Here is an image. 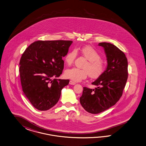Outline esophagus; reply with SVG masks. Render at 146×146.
I'll return each instance as SVG.
<instances>
[{
	"label": "esophagus",
	"mask_w": 146,
	"mask_h": 146,
	"mask_svg": "<svg viewBox=\"0 0 146 146\" xmlns=\"http://www.w3.org/2000/svg\"><path fill=\"white\" fill-rule=\"evenodd\" d=\"M70 84H71V85H74V84H76V83H75V82H74V81L71 80V81H70Z\"/></svg>",
	"instance_id": "esophagus-1"
}]
</instances>
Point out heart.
<instances>
[{"instance_id": "heart-1", "label": "heart", "mask_w": 146, "mask_h": 146, "mask_svg": "<svg viewBox=\"0 0 146 146\" xmlns=\"http://www.w3.org/2000/svg\"><path fill=\"white\" fill-rule=\"evenodd\" d=\"M81 54L88 61L84 65V69L73 67L65 72V76L74 81H80L86 79L88 75L92 78H97L102 75L105 70V66L101 61V57L95 49L90 46H85L80 49ZM77 50H70L65 57V62L67 64L73 63L77 56Z\"/></svg>"}]
</instances>
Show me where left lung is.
Segmentation results:
<instances>
[{
    "label": "left lung",
    "instance_id": "obj_1",
    "mask_svg": "<svg viewBox=\"0 0 146 146\" xmlns=\"http://www.w3.org/2000/svg\"><path fill=\"white\" fill-rule=\"evenodd\" d=\"M106 54V71L92 84L95 89L84 87L80 102L84 110L97 114L109 109L119 100L128 78V62L125 53L113 44H98Z\"/></svg>",
    "mask_w": 146,
    "mask_h": 146
}]
</instances>
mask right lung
Segmentation results:
<instances>
[{
    "mask_svg": "<svg viewBox=\"0 0 146 146\" xmlns=\"http://www.w3.org/2000/svg\"><path fill=\"white\" fill-rule=\"evenodd\" d=\"M71 40H37L22 54L19 65L24 95L37 110L46 111L58 102L62 89L69 80L57 79L64 69L62 58L68 53Z\"/></svg>",
    "mask_w": 146,
    "mask_h": 146,
    "instance_id": "obj_1",
    "label": "right lung"
}]
</instances>
